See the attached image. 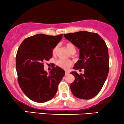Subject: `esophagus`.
Listing matches in <instances>:
<instances>
[{
	"label": "esophagus",
	"instance_id": "34e87169",
	"mask_svg": "<svg viewBox=\"0 0 124 124\" xmlns=\"http://www.w3.org/2000/svg\"><path fill=\"white\" fill-rule=\"evenodd\" d=\"M69 74V72H65V76H68Z\"/></svg>",
	"mask_w": 124,
	"mask_h": 124
}]
</instances>
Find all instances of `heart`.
Here are the masks:
<instances>
[{
    "label": "heart",
    "mask_w": 124,
    "mask_h": 124,
    "mask_svg": "<svg viewBox=\"0 0 124 124\" xmlns=\"http://www.w3.org/2000/svg\"><path fill=\"white\" fill-rule=\"evenodd\" d=\"M66 46H67V48L68 50H69V51L70 52L72 50H73V49H75L74 46L71 43H67L66 44ZM57 48H58V46H56L53 49V50H52V54H53L54 55V54H55L56 52ZM56 64L59 67H60L62 69H68L70 67V66L72 65V62L70 60L61 59L57 61Z\"/></svg>",
    "instance_id": "b5f03b06"
}]
</instances>
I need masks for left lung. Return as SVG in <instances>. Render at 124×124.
Masks as SVG:
<instances>
[{"label": "left lung", "mask_w": 124, "mask_h": 124, "mask_svg": "<svg viewBox=\"0 0 124 124\" xmlns=\"http://www.w3.org/2000/svg\"><path fill=\"white\" fill-rule=\"evenodd\" d=\"M64 36L79 50V60L73 69L85 70L84 74H78L76 71L70 73L75 78L70 84L71 91L79 99H90L100 92L108 76V47L101 37L95 33L81 31Z\"/></svg>", "instance_id": "1"}]
</instances>
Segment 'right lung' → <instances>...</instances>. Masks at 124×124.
<instances>
[{
  "mask_svg": "<svg viewBox=\"0 0 124 124\" xmlns=\"http://www.w3.org/2000/svg\"><path fill=\"white\" fill-rule=\"evenodd\" d=\"M62 38L39 34L25 39L16 57L18 82L27 97L37 103L50 101L56 94L65 71L54 67L50 73L44 70L43 62L52 57V50Z\"/></svg>",
  "mask_w": 124,
  "mask_h": 124,
  "instance_id": "1",
  "label": "right lung"
}]
</instances>
